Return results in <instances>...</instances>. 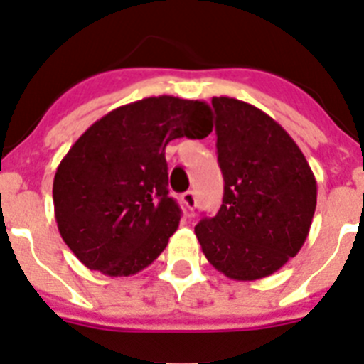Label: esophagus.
<instances>
[{
	"instance_id": "esophagus-1",
	"label": "esophagus",
	"mask_w": 364,
	"mask_h": 364,
	"mask_svg": "<svg viewBox=\"0 0 364 364\" xmlns=\"http://www.w3.org/2000/svg\"><path fill=\"white\" fill-rule=\"evenodd\" d=\"M183 203H185L186 208H196V203H198V200H196V192L194 191H188L183 194Z\"/></svg>"
}]
</instances>
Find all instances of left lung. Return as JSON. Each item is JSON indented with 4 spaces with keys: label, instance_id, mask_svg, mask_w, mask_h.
I'll list each match as a JSON object with an SVG mask.
<instances>
[{
    "label": "left lung",
    "instance_id": "1",
    "mask_svg": "<svg viewBox=\"0 0 364 364\" xmlns=\"http://www.w3.org/2000/svg\"><path fill=\"white\" fill-rule=\"evenodd\" d=\"M223 201L194 227L220 273L251 282L277 273L308 238L317 181L286 129L258 107L214 97Z\"/></svg>",
    "mask_w": 364,
    "mask_h": 364
}]
</instances>
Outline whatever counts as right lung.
<instances>
[{"label": "right lung", "mask_w": 364, "mask_h": 364, "mask_svg": "<svg viewBox=\"0 0 364 364\" xmlns=\"http://www.w3.org/2000/svg\"><path fill=\"white\" fill-rule=\"evenodd\" d=\"M210 132L207 102L172 95L126 104L93 122L53 181L60 236L75 257L107 277H129L156 260L181 220L168 196L164 148Z\"/></svg>", "instance_id": "right-lung-1"}]
</instances>
